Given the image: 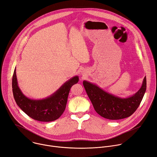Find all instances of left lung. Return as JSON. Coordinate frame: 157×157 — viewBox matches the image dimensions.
Here are the masks:
<instances>
[{
    "label": "left lung",
    "instance_id": "8db88e82",
    "mask_svg": "<svg viewBox=\"0 0 157 157\" xmlns=\"http://www.w3.org/2000/svg\"><path fill=\"white\" fill-rule=\"evenodd\" d=\"M83 86L98 114L107 119L119 120L130 116L137 109L146 91L147 80L145 76L139 90L126 98L107 93L87 81H83Z\"/></svg>",
    "mask_w": 157,
    "mask_h": 157
}]
</instances>
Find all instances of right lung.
<instances>
[{
  "mask_svg": "<svg viewBox=\"0 0 157 157\" xmlns=\"http://www.w3.org/2000/svg\"><path fill=\"white\" fill-rule=\"evenodd\" d=\"M79 81L78 76L64 82L53 94L42 99H32L26 97L20 89L15 68L12 78V91L18 106L31 118L41 122L58 119L64 113L70 89Z\"/></svg>",
  "mask_w": 157,
  "mask_h": 157,
  "instance_id": "obj_1",
  "label": "right lung"
}]
</instances>
